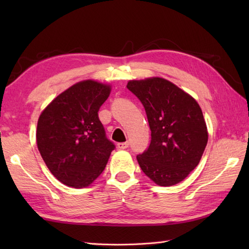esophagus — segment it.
Segmentation results:
<instances>
[{
  "instance_id": "1",
  "label": "esophagus",
  "mask_w": 249,
  "mask_h": 249,
  "mask_svg": "<svg viewBox=\"0 0 249 249\" xmlns=\"http://www.w3.org/2000/svg\"><path fill=\"white\" fill-rule=\"evenodd\" d=\"M118 147L121 150H125L127 149L128 147V142H120V143H118Z\"/></svg>"
}]
</instances>
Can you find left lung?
<instances>
[{
  "label": "left lung",
  "instance_id": "left-lung-1",
  "mask_svg": "<svg viewBox=\"0 0 249 249\" xmlns=\"http://www.w3.org/2000/svg\"><path fill=\"white\" fill-rule=\"evenodd\" d=\"M127 89L145 109L149 149L137 156L141 170L160 186H172L198 166L209 133L202 110L192 95L160 77L129 80Z\"/></svg>",
  "mask_w": 249,
  "mask_h": 249
}]
</instances>
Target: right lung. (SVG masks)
<instances>
[{"label": "right lung", "instance_id": "add662e5", "mask_svg": "<svg viewBox=\"0 0 249 249\" xmlns=\"http://www.w3.org/2000/svg\"><path fill=\"white\" fill-rule=\"evenodd\" d=\"M110 92V84L83 80L41 111L37 147L50 172L66 186H89L107 165L114 144L106 138L98 110Z\"/></svg>", "mask_w": 249, "mask_h": 249}]
</instances>
